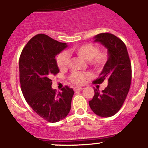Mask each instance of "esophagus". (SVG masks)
Segmentation results:
<instances>
[{"label":"esophagus","mask_w":148,"mask_h":148,"mask_svg":"<svg viewBox=\"0 0 148 148\" xmlns=\"http://www.w3.org/2000/svg\"><path fill=\"white\" fill-rule=\"evenodd\" d=\"M83 90V88H82V87H75L74 88V90L75 92L81 91V90Z\"/></svg>","instance_id":"obj_1"}]
</instances>
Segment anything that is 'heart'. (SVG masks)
<instances>
[{
  "label": "heart",
  "instance_id": "b5f03b06",
  "mask_svg": "<svg viewBox=\"0 0 148 148\" xmlns=\"http://www.w3.org/2000/svg\"><path fill=\"white\" fill-rule=\"evenodd\" d=\"M72 51L80 58L88 61L89 64L97 70L104 68L109 61V56L108 52L106 51H99V47L92 43L75 47L72 49ZM69 61V55L65 51L61 52L56 57V64L62 71L67 69ZM90 77V75L87 73L73 72L69 76V80L75 85H82L85 84V81Z\"/></svg>",
  "mask_w": 148,
  "mask_h": 148
}]
</instances>
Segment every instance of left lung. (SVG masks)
Segmentation results:
<instances>
[{
	"instance_id": "8db88e82",
	"label": "left lung",
	"mask_w": 148,
	"mask_h": 148,
	"mask_svg": "<svg viewBox=\"0 0 148 148\" xmlns=\"http://www.w3.org/2000/svg\"><path fill=\"white\" fill-rule=\"evenodd\" d=\"M108 49L109 58L95 84L107 81L108 85L101 92L95 89V95L89 101L90 108L97 115L110 117L116 114L123 104L132 78L131 63L126 46L123 41L111 33H101L95 36Z\"/></svg>"
}]
</instances>
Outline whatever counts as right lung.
Returning a JSON list of instances; mask_svg holds the SVG:
<instances>
[{"label": "right lung", "instance_id": "add662e5", "mask_svg": "<svg viewBox=\"0 0 148 148\" xmlns=\"http://www.w3.org/2000/svg\"><path fill=\"white\" fill-rule=\"evenodd\" d=\"M66 47V43L46 34H36L27 43L19 60L24 97L39 116L51 123L66 117L74 95L73 90L68 86L58 93L51 87L52 76L59 73L55 56Z\"/></svg>", "mask_w": 148, "mask_h": 148}]
</instances>
